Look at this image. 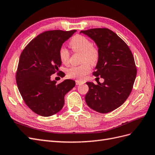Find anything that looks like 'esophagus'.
I'll use <instances>...</instances> for the list:
<instances>
[{"instance_id": "1", "label": "esophagus", "mask_w": 155, "mask_h": 155, "mask_svg": "<svg viewBox=\"0 0 155 155\" xmlns=\"http://www.w3.org/2000/svg\"><path fill=\"white\" fill-rule=\"evenodd\" d=\"M83 83H84V82L83 81H79V80H76V84L77 85H81V84H83Z\"/></svg>"}]
</instances>
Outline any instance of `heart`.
<instances>
[{
    "label": "heart",
    "mask_w": 155,
    "mask_h": 155,
    "mask_svg": "<svg viewBox=\"0 0 155 155\" xmlns=\"http://www.w3.org/2000/svg\"><path fill=\"white\" fill-rule=\"evenodd\" d=\"M69 45L74 52L81 53V64L70 67L67 71L70 78L82 79L91 70V64L95 65L99 61L100 51L92 41L82 35H76L70 39ZM59 59L64 64L68 65L70 61V53L67 48L62 46L59 51Z\"/></svg>",
    "instance_id": "heart-1"
}]
</instances>
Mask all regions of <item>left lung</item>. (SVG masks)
Segmentation results:
<instances>
[{"instance_id":"obj_1","label":"left lung","mask_w":155,"mask_h":155,"mask_svg":"<svg viewBox=\"0 0 155 155\" xmlns=\"http://www.w3.org/2000/svg\"><path fill=\"white\" fill-rule=\"evenodd\" d=\"M94 41L100 58L93 75L104 79L95 85L87 82L88 106L100 113H107L122 105L132 91L137 70L128 45L112 30L100 28L80 31Z\"/></svg>"}]
</instances>
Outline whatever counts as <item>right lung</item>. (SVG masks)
<instances>
[{
	"label": "right lung",
	"instance_id": "add662e5",
	"mask_svg": "<svg viewBox=\"0 0 155 155\" xmlns=\"http://www.w3.org/2000/svg\"><path fill=\"white\" fill-rule=\"evenodd\" d=\"M76 31H45L32 39L20 55L16 72L18 91L26 105L40 116H50L61 110L65 94L76 85L71 79L59 84L50 79L61 65L60 48ZM59 74L65 75L63 72Z\"/></svg>",
	"mask_w": 155,
	"mask_h": 155
}]
</instances>
